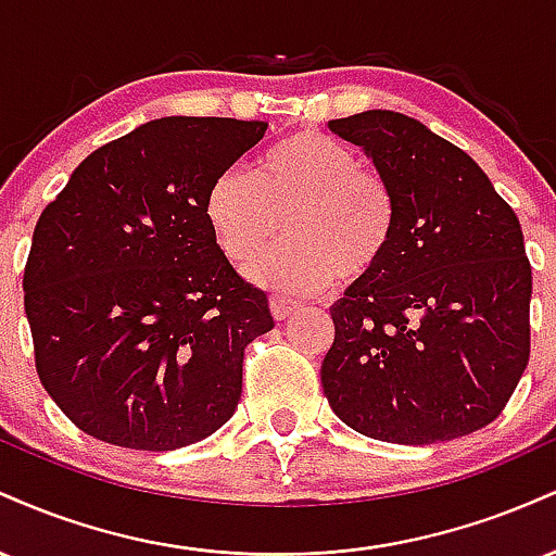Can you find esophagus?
I'll use <instances>...</instances> for the list:
<instances>
[{"label":"esophagus","instance_id":"obj_1","mask_svg":"<svg viewBox=\"0 0 556 556\" xmlns=\"http://www.w3.org/2000/svg\"><path fill=\"white\" fill-rule=\"evenodd\" d=\"M292 311H295V303H292V300L271 298V316L277 318V321H285V318L290 316Z\"/></svg>","mask_w":556,"mask_h":556}]
</instances>
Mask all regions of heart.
Returning <instances> with one entry per match:
<instances>
[{
  "instance_id": "obj_1",
  "label": "heart",
  "mask_w": 556,
  "mask_h": 556,
  "mask_svg": "<svg viewBox=\"0 0 556 556\" xmlns=\"http://www.w3.org/2000/svg\"><path fill=\"white\" fill-rule=\"evenodd\" d=\"M216 245L235 264H248L279 232L287 242L264 253L251 277L271 290L311 295L342 274L374 271L392 245L394 195L361 156L324 132H292L258 156L253 172L225 169L203 201Z\"/></svg>"
}]
</instances>
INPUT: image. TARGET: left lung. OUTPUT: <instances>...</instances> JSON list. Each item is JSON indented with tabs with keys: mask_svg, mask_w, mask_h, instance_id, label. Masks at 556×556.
I'll use <instances>...</instances> for the list:
<instances>
[{
	"mask_svg": "<svg viewBox=\"0 0 556 556\" xmlns=\"http://www.w3.org/2000/svg\"><path fill=\"white\" fill-rule=\"evenodd\" d=\"M397 208L384 261L331 305V410L363 437L433 444L489 426L531 355V264L518 216L478 164L407 114L331 119Z\"/></svg>",
	"mask_w": 556,
	"mask_h": 556,
	"instance_id": "left-lung-1",
	"label": "left lung"
}]
</instances>
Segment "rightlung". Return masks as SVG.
Instances as JSON below:
<instances>
[{
    "label": "right lung",
    "mask_w": 556,
    "mask_h": 556,
    "mask_svg": "<svg viewBox=\"0 0 556 556\" xmlns=\"http://www.w3.org/2000/svg\"><path fill=\"white\" fill-rule=\"evenodd\" d=\"M266 123L162 117L96 149L43 208L23 274L36 371L88 437L167 452L235 416L242 355L274 329L203 214Z\"/></svg>",
    "instance_id": "1"
}]
</instances>
